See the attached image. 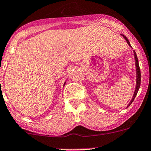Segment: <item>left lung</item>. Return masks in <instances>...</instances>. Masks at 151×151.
I'll use <instances>...</instances> for the list:
<instances>
[{"label": "left lung", "mask_w": 151, "mask_h": 151, "mask_svg": "<svg viewBox=\"0 0 151 151\" xmlns=\"http://www.w3.org/2000/svg\"><path fill=\"white\" fill-rule=\"evenodd\" d=\"M121 36H123V38H124L125 39H126V42H127L128 45H129V47H132L130 45V42H129V39H127V38L126 37V36H124V35L121 34ZM134 59H135V66H136V73H137V81H136V88H135V91H134V95H133V97H132V100H131V101L129 102V104H128L127 107L128 106H130L131 104H132V103L133 102V101L134 100L135 97H136L137 94V92L138 91H139V87H140V83H141V73H140V68H139V61H138V58H137V54L136 52H135V51L134 50Z\"/></svg>", "instance_id": "left-lung-1"}]
</instances>
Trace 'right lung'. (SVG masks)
Returning a JSON list of instances; mask_svg holds the SVG:
<instances>
[{"instance_id":"add662e5","label":"right lung","mask_w":151,"mask_h":151,"mask_svg":"<svg viewBox=\"0 0 151 151\" xmlns=\"http://www.w3.org/2000/svg\"><path fill=\"white\" fill-rule=\"evenodd\" d=\"M65 84H66V82H65V83H64V85H65Z\"/></svg>"}]
</instances>
